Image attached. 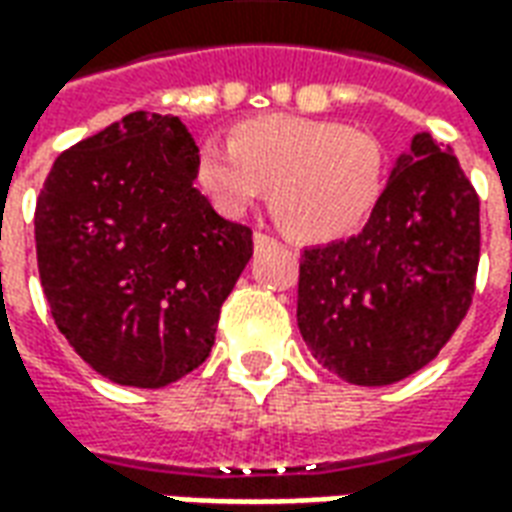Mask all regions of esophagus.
Wrapping results in <instances>:
<instances>
[{
    "label": "esophagus",
    "mask_w": 512,
    "mask_h": 512,
    "mask_svg": "<svg viewBox=\"0 0 512 512\" xmlns=\"http://www.w3.org/2000/svg\"><path fill=\"white\" fill-rule=\"evenodd\" d=\"M279 241L274 238V235L268 233H255V249L257 252H263V249H268V246H277Z\"/></svg>",
    "instance_id": "obj_1"
}]
</instances>
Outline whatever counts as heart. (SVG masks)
<instances>
[{"mask_svg": "<svg viewBox=\"0 0 512 512\" xmlns=\"http://www.w3.org/2000/svg\"><path fill=\"white\" fill-rule=\"evenodd\" d=\"M389 180V156L373 131L337 120L266 115L205 139L197 183L224 216H244L271 189V213L299 241H334L362 227Z\"/></svg>", "mask_w": 512, "mask_h": 512, "instance_id": "obj_1", "label": "heart"}]
</instances>
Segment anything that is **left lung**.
Returning <instances> with one entry per match:
<instances>
[{
    "label": "left lung",
    "mask_w": 512,
    "mask_h": 512,
    "mask_svg": "<svg viewBox=\"0 0 512 512\" xmlns=\"http://www.w3.org/2000/svg\"><path fill=\"white\" fill-rule=\"evenodd\" d=\"M480 197L452 150L417 134L362 233L304 249L299 329L329 373L386 386L450 343L472 307Z\"/></svg>",
    "instance_id": "1"
}]
</instances>
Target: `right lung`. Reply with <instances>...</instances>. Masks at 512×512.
I'll use <instances>...</instances> for the list:
<instances>
[{"label": "right lung", "instance_id": "right-lung-1", "mask_svg": "<svg viewBox=\"0 0 512 512\" xmlns=\"http://www.w3.org/2000/svg\"><path fill=\"white\" fill-rule=\"evenodd\" d=\"M178 117L131 112L65 150L35 208L51 318L95 373L158 389L208 359L252 230L194 189Z\"/></svg>", "mask_w": 512, "mask_h": 512}]
</instances>
